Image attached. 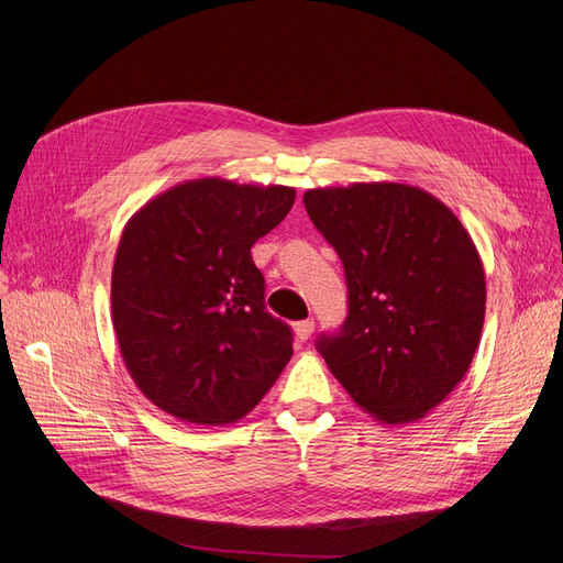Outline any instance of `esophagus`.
Returning <instances> with one entry per match:
<instances>
[{"label":"esophagus","mask_w":563,"mask_h":563,"mask_svg":"<svg viewBox=\"0 0 563 563\" xmlns=\"http://www.w3.org/2000/svg\"><path fill=\"white\" fill-rule=\"evenodd\" d=\"M312 331H314V319H303L294 323V333H297L301 342H306L312 335Z\"/></svg>","instance_id":"obj_1"}]
</instances>
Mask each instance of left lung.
Wrapping results in <instances>:
<instances>
[{"label":"left lung","mask_w":563,"mask_h":563,"mask_svg":"<svg viewBox=\"0 0 563 563\" xmlns=\"http://www.w3.org/2000/svg\"><path fill=\"white\" fill-rule=\"evenodd\" d=\"M303 202L349 287L344 327L317 340L319 353L374 420H422L479 346L486 276L475 242L445 202L412 185L308 189Z\"/></svg>","instance_id":"1"}]
</instances>
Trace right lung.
<instances>
[{"label":"right lung","instance_id":"obj_1","mask_svg":"<svg viewBox=\"0 0 563 563\" xmlns=\"http://www.w3.org/2000/svg\"><path fill=\"white\" fill-rule=\"evenodd\" d=\"M283 185L200 177L128 221L111 272V321L136 388L175 420H242L291 358V331L264 308L251 246L291 210Z\"/></svg>","mask_w":563,"mask_h":563}]
</instances>
